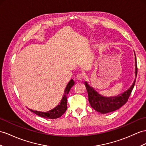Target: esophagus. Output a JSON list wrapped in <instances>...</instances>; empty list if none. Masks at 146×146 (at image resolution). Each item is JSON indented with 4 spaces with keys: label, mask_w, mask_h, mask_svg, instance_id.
<instances>
[{
    "label": "esophagus",
    "mask_w": 146,
    "mask_h": 146,
    "mask_svg": "<svg viewBox=\"0 0 146 146\" xmlns=\"http://www.w3.org/2000/svg\"><path fill=\"white\" fill-rule=\"evenodd\" d=\"M76 78H77V79H78V80H82V79L84 78V75H83V74H82V73H78L77 74V76H76Z\"/></svg>",
    "instance_id": "obj_1"
}]
</instances>
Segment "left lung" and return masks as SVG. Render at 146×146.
<instances>
[{
    "mask_svg": "<svg viewBox=\"0 0 146 146\" xmlns=\"http://www.w3.org/2000/svg\"><path fill=\"white\" fill-rule=\"evenodd\" d=\"M135 59H135L136 60V72L135 73H136V76H137V67L136 55H135ZM135 82H136V79L131 87L123 94L119 95L115 97L108 98L102 97L85 82V85L87 91L88 102L90 103L91 107L97 111L103 113V114L115 111L119 109L128 100V98L134 88Z\"/></svg>",
    "mask_w": 146,
    "mask_h": 146,
    "instance_id": "1",
    "label": "left lung"
}]
</instances>
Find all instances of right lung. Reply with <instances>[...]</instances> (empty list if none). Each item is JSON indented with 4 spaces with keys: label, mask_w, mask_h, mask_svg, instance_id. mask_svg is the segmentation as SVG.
<instances>
[{
    "label": "right lung",
    "mask_w": 146,
    "mask_h": 146,
    "mask_svg": "<svg viewBox=\"0 0 146 146\" xmlns=\"http://www.w3.org/2000/svg\"><path fill=\"white\" fill-rule=\"evenodd\" d=\"M74 84V81L71 79L69 82L67 84L66 89L64 90V94L63 97L61 100L60 104L55 107L54 109H52L50 111L47 112H41L38 111H35V110L29 109L31 112H33L35 114L40 116L42 118H49V119H56L61 117L64 113H65L67 110V97L68 95L69 92Z\"/></svg>",
    "instance_id": "obj_1"
}]
</instances>
